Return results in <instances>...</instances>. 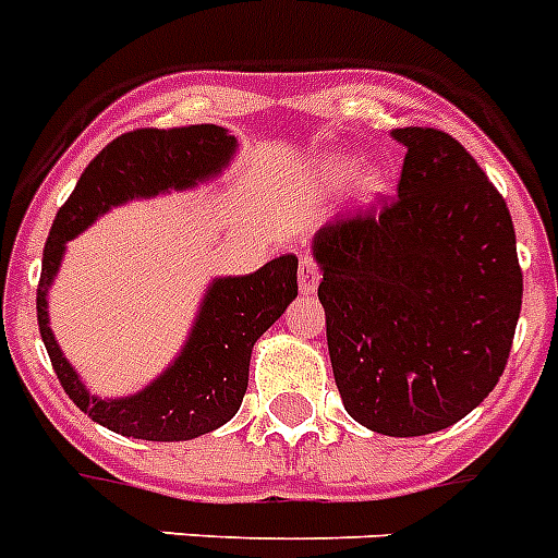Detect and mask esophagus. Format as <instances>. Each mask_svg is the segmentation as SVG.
<instances>
[{
  "label": "esophagus",
  "instance_id": "34e87169",
  "mask_svg": "<svg viewBox=\"0 0 558 558\" xmlns=\"http://www.w3.org/2000/svg\"><path fill=\"white\" fill-rule=\"evenodd\" d=\"M320 283V271H317L315 257L312 255H301V292L312 294Z\"/></svg>",
  "mask_w": 558,
  "mask_h": 558
}]
</instances>
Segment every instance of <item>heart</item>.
Here are the masks:
<instances>
[{
    "label": "heart",
    "mask_w": 558,
    "mask_h": 558,
    "mask_svg": "<svg viewBox=\"0 0 558 558\" xmlns=\"http://www.w3.org/2000/svg\"><path fill=\"white\" fill-rule=\"evenodd\" d=\"M329 170L331 172H345L349 170V163L345 161H335V163H329ZM357 186H360V192H374V190H380V178H377V172H372V170H363L357 175Z\"/></svg>",
    "instance_id": "heart-1"
}]
</instances>
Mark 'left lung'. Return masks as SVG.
I'll return each mask as SVG.
<instances>
[{"label":"left lung","instance_id":"obj_1","mask_svg":"<svg viewBox=\"0 0 558 558\" xmlns=\"http://www.w3.org/2000/svg\"><path fill=\"white\" fill-rule=\"evenodd\" d=\"M397 195L315 235L331 372L360 425L423 437L480 405L508 366L522 269L508 204L442 130L400 128Z\"/></svg>","mask_w":558,"mask_h":558}]
</instances>
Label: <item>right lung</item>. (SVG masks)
I'll return each instance as SVG.
<instances>
[{
	"mask_svg": "<svg viewBox=\"0 0 558 558\" xmlns=\"http://www.w3.org/2000/svg\"><path fill=\"white\" fill-rule=\"evenodd\" d=\"M235 135L215 124L133 130L87 163L73 195L56 213L36 289L41 340L70 400L93 423L121 437L181 442L221 428L238 414L250 383L252 345L298 298V257L280 255L252 275L215 278L172 366L138 395L98 400L78 380L48 323V289L62 264L64 243L110 207L209 181L235 156Z\"/></svg>",
	"mask_w": 558,
	"mask_h": 558,
	"instance_id": "1",
	"label": "right lung"
}]
</instances>
